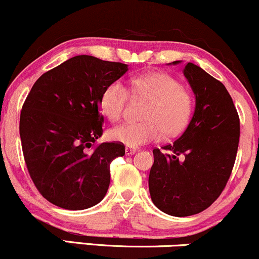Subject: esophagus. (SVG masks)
Wrapping results in <instances>:
<instances>
[{"instance_id":"1","label":"esophagus","mask_w":259,"mask_h":259,"mask_svg":"<svg viewBox=\"0 0 259 259\" xmlns=\"http://www.w3.org/2000/svg\"><path fill=\"white\" fill-rule=\"evenodd\" d=\"M138 151V148L136 147H133V146H126L125 147V154H127V156H130V154H134Z\"/></svg>"}]
</instances>
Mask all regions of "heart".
Wrapping results in <instances>:
<instances>
[{
    "mask_svg": "<svg viewBox=\"0 0 259 259\" xmlns=\"http://www.w3.org/2000/svg\"><path fill=\"white\" fill-rule=\"evenodd\" d=\"M133 92L147 100L141 123H124L109 130V138L127 146H140L156 141L163 133L180 134L189 124L194 107L192 95L185 86L167 73L140 74L132 79ZM129 90L123 81L108 84L101 95V109L109 120L117 121L125 109Z\"/></svg>",
    "mask_w": 259,
    "mask_h": 259,
    "instance_id": "heart-1",
    "label": "heart"
}]
</instances>
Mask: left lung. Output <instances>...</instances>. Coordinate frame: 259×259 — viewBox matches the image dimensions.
I'll return each mask as SVG.
<instances>
[{
	"mask_svg": "<svg viewBox=\"0 0 259 259\" xmlns=\"http://www.w3.org/2000/svg\"><path fill=\"white\" fill-rule=\"evenodd\" d=\"M184 75L196 96L194 115L173 144L154 148L148 177L154 206L174 217L197 214L221 196L240 139V118L225 86L194 63Z\"/></svg>",
	"mask_w": 259,
	"mask_h": 259,
	"instance_id": "8db88e82",
	"label": "left lung"
}]
</instances>
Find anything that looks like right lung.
Returning a JSON list of instances; mask_svg holds the SVG:
<instances>
[{
	"mask_svg": "<svg viewBox=\"0 0 259 259\" xmlns=\"http://www.w3.org/2000/svg\"><path fill=\"white\" fill-rule=\"evenodd\" d=\"M127 65L75 56L44 73L20 112L26 168L47 201L64 209L90 208L105 197L109 165L125 154L121 142L96 145L103 130L101 95Z\"/></svg>",
	"mask_w": 259,
	"mask_h": 259,
	"instance_id": "obj_1",
	"label": "right lung"
}]
</instances>
